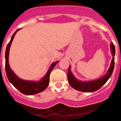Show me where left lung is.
I'll return each mask as SVG.
<instances>
[{"label": "left lung", "mask_w": 121, "mask_h": 121, "mask_svg": "<svg viewBox=\"0 0 121 121\" xmlns=\"http://www.w3.org/2000/svg\"><path fill=\"white\" fill-rule=\"evenodd\" d=\"M110 47L112 55L113 57L112 60L110 67L109 68L108 71L106 75H105L104 76L100 78L99 79L88 81V82H82V81H78L71 73V71H70V67H69L68 71V83L73 88L78 91H83V92H93V91H97L99 88H101L107 82L108 79L110 78L113 73L114 67H115V47L113 42H111Z\"/></svg>", "instance_id": "obj_1"}]
</instances>
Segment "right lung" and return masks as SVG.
<instances>
[{"label": "right lung", "mask_w": 121, "mask_h": 121, "mask_svg": "<svg viewBox=\"0 0 121 121\" xmlns=\"http://www.w3.org/2000/svg\"><path fill=\"white\" fill-rule=\"evenodd\" d=\"M19 30V29H18L15 31L10 41L6 47V51H5V71H6V76H7V78L9 82L22 93L26 95H35L38 93L43 91L47 88L48 85H49V79H50L49 78H50V73H51V70H53V68L55 67L56 64L58 62V61L51 64V67L48 71L47 74L45 76L44 78L41 81H39V82L23 81L18 78L10 68L9 62H8V55H9V50L11 43L13 40L16 33Z\"/></svg>", "instance_id": "1"}]
</instances>
